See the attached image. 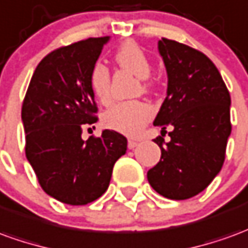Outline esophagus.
I'll return each instance as SVG.
<instances>
[{"label": "esophagus", "mask_w": 248, "mask_h": 248, "mask_svg": "<svg viewBox=\"0 0 248 248\" xmlns=\"http://www.w3.org/2000/svg\"><path fill=\"white\" fill-rule=\"evenodd\" d=\"M138 145H140V143H138V141H136V140H129V141H127V148L129 149L137 148Z\"/></svg>", "instance_id": "esophagus-1"}]
</instances>
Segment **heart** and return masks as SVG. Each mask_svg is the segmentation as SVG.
I'll use <instances>...</instances> for the list:
<instances>
[{
    "instance_id": "obj_1",
    "label": "heart",
    "mask_w": 248,
    "mask_h": 248,
    "mask_svg": "<svg viewBox=\"0 0 248 248\" xmlns=\"http://www.w3.org/2000/svg\"><path fill=\"white\" fill-rule=\"evenodd\" d=\"M115 62L122 70L129 71L140 78L142 90L148 91L149 84L146 78H149L152 72V64L141 46L133 41H126L115 52ZM88 82L93 94L102 105H107L111 100V78L105 64L96 63L93 65ZM153 114V107L148 103L122 102L110 107L103 114L102 122L107 129L114 130L124 136L136 137L148 124Z\"/></svg>"
}]
</instances>
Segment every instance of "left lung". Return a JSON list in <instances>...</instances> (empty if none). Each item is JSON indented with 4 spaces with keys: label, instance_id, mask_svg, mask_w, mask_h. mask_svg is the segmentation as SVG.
<instances>
[{
    "label": "left lung",
    "instance_id": "1",
    "mask_svg": "<svg viewBox=\"0 0 248 248\" xmlns=\"http://www.w3.org/2000/svg\"><path fill=\"white\" fill-rule=\"evenodd\" d=\"M158 49L168 72V95L154 126L174 129L168 143L162 137L154 140L161 160L148 172V180L161 196L185 200L205 189L224 164L231 96L202 52L164 37Z\"/></svg>",
    "mask_w": 248,
    "mask_h": 248
}]
</instances>
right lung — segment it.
<instances>
[{
  "instance_id": "add662e5",
  "label": "right lung",
  "mask_w": 248,
  "mask_h": 248,
  "mask_svg": "<svg viewBox=\"0 0 248 248\" xmlns=\"http://www.w3.org/2000/svg\"><path fill=\"white\" fill-rule=\"evenodd\" d=\"M108 37H91L48 53L34 70L22 102L25 155L40 186L70 205H86L108 188L127 140L114 130L82 138L98 121L88 76Z\"/></svg>"
}]
</instances>
